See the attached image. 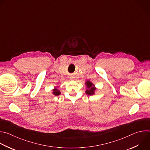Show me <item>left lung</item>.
I'll return each mask as SVG.
<instances>
[{
	"mask_svg": "<svg viewBox=\"0 0 150 150\" xmlns=\"http://www.w3.org/2000/svg\"><path fill=\"white\" fill-rule=\"evenodd\" d=\"M86 85L88 86V89L86 90V93L88 95H91L94 93V91L95 90V88L94 87V85L89 81H87L86 82Z\"/></svg>",
	"mask_w": 150,
	"mask_h": 150,
	"instance_id": "8db88e82",
	"label": "left lung"
}]
</instances>
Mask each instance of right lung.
<instances>
[{
  "mask_svg": "<svg viewBox=\"0 0 150 150\" xmlns=\"http://www.w3.org/2000/svg\"><path fill=\"white\" fill-rule=\"evenodd\" d=\"M60 93H61L60 91H58L57 88H55V89H54L53 90V94H54V95L58 96V95H59Z\"/></svg>",
  "mask_w": 150,
  "mask_h": 150,
  "instance_id": "add662e5",
  "label": "right lung"
}]
</instances>
